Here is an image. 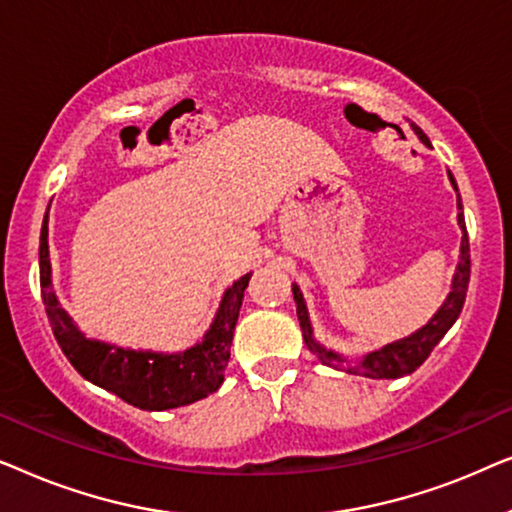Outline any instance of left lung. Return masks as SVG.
Segmentation results:
<instances>
[{
    "instance_id": "left-lung-1",
    "label": "left lung",
    "mask_w": 512,
    "mask_h": 512,
    "mask_svg": "<svg viewBox=\"0 0 512 512\" xmlns=\"http://www.w3.org/2000/svg\"><path fill=\"white\" fill-rule=\"evenodd\" d=\"M417 135L426 146H431L422 130H417ZM450 181H452V186L457 188L452 174H450ZM457 207H459V226H461V230H464V237H461L459 268H457V275H454L452 291H450V296H447L445 305L440 307L436 317H433L429 324L422 328V331H417L415 335H410V338H405V340H398V342H394V345H387L384 349H380V352L368 354L361 363L345 366V359H340V356L333 352H326L324 347H319L317 342L312 340V326H310V319H307V307H305L303 293H300L298 284H293V298H296L300 331H303V338L307 342V347H310V352L317 354L321 363H326V366H333V368H345L347 373H354V375L375 377V380H396V377L415 373V370L422 366L426 359H429L433 347L443 340V335L450 331V326L457 321V317L461 314V307H464L466 291H468V279H471V247H468V233H466V223H464V212H461V198H457Z\"/></svg>"
}]
</instances>
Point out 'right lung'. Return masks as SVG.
<instances>
[{
  "label": "right lung",
  "instance_id": "1",
  "mask_svg": "<svg viewBox=\"0 0 512 512\" xmlns=\"http://www.w3.org/2000/svg\"><path fill=\"white\" fill-rule=\"evenodd\" d=\"M251 275H244L226 291L212 328L200 345L184 354L130 352L104 342L86 340L76 331L72 319L58 305L51 286L48 261V214L39 237V284L53 335L69 363L97 387L121 396L139 410H170L195 403L214 394L223 382V370L230 359V342L240 317L244 289Z\"/></svg>",
  "mask_w": 512,
  "mask_h": 512
}]
</instances>
